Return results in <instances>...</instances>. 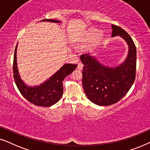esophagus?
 <instances>
[{"label": "esophagus", "instance_id": "34e87169", "mask_svg": "<svg viewBox=\"0 0 150 150\" xmlns=\"http://www.w3.org/2000/svg\"><path fill=\"white\" fill-rule=\"evenodd\" d=\"M83 64L81 63V62H79L78 63V65H77V69L81 70V69H83Z\"/></svg>", "mask_w": 150, "mask_h": 150}]
</instances>
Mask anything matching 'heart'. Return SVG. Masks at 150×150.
Listing matches in <instances>:
<instances>
[{"instance_id":"1","label":"heart","mask_w":150,"mask_h":150,"mask_svg":"<svg viewBox=\"0 0 150 150\" xmlns=\"http://www.w3.org/2000/svg\"><path fill=\"white\" fill-rule=\"evenodd\" d=\"M99 31L97 29H89L84 35V41L92 42L99 36Z\"/></svg>"}]
</instances>
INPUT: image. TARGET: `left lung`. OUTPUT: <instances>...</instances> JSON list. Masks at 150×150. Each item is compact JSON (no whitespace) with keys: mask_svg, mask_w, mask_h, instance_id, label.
<instances>
[{"mask_svg":"<svg viewBox=\"0 0 150 150\" xmlns=\"http://www.w3.org/2000/svg\"><path fill=\"white\" fill-rule=\"evenodd\" d=\"M112 37L120 36L128 45V54L122 64L115 67L103 65L90 53L80 55L83 64L82 85L88 99L98 105H110L118 102L135 80L137 49L126 31L112 25Z\"/></svg>","mask_w":150,"mask_h":150,"instance_id":"left-lung-1","label":"left lung"}]
</instances>
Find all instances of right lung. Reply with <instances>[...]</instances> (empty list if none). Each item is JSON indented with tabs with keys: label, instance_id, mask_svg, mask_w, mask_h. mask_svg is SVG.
<instances>
[{
	"label": "right lung",
	"instance_id": "1",
	"mask_svg": "<svg viewBox=\"0 0 150 150\" xmlns=\"http://www.w3.org/2000/svg\"><path fill=\"white\" fill-rule=\"evenodd\" d=\"M41 21H48L59 23L57 20L45 19ZM17 45L16 47L13 56V78L19 91L25 98L33 104L38 106L49 107L56 103L63 95L64 79L75 71L77 64H65L59 71L53 75L45 82L39 86H29L25 84L20 76L17 67Z\"/></svg>",
	"mask_w": 150,
	"mask_h": 150
}]
</instances>
